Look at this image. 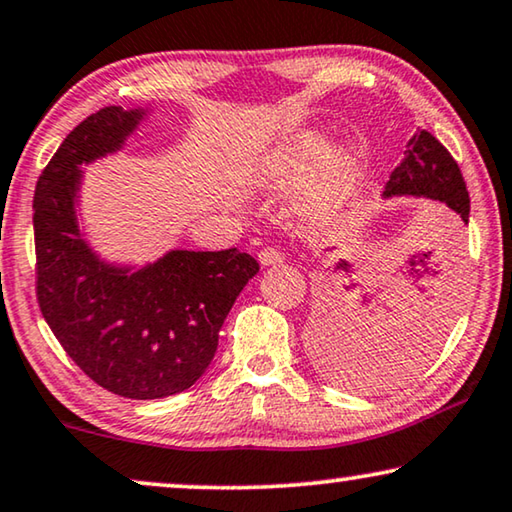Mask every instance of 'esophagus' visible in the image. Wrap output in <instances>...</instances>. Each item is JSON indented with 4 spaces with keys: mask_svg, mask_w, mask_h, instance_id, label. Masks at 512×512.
Returning a JSON list of instances; mask_svg holds the SVG:
<instances>
[{
    "mask_svg": "<svg viewBox=\"0 0 512 512\" xmlns=\"http://www.w3.org/2000/svg\"><path fill=\"white\" fill-rule=\"evenodd\" d=\"M259 264L262 266H273V264H280L285 259V255L280 253V250H276V248H264V250H259Z\"/></svg>",
    "mask_w": 512,
    "mask_h": 512,
    "instance_id": "esophagus-1",
    "label": "esophagus"
}]
</instances>
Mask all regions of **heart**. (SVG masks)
I'll use <instances>...</instances> for the list:
<instances>
[{"label": "heart", "mask_w": 512, "mask_h": 512, "mask_svg": "<svg viewBox=\"0 0 512 512\" xmlns=\"http://www.w3.org/2000/svg\"><path fill=\"white\" fill-rule=\"evenodd\" d=\"M325 148L327 141L315 132L294 136L259 157L250 169V181L262 190L287 192L304 183L320 162L318 174L306 185L294 211L308 222H325L345 204L355 178V157L341 148L325 155Z\"/></svg>", "instance_id": "heart-1"}]
</instances>
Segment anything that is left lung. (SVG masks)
I'll return each mask as SVG.
<instances>
[{
  "label": "left lung",
  "instance_id": "8db88e82",
  "mask_svg": "<svg viewBox=\"0 0 512 512\" xmlns=\"http://www.w3.org/2000/svg\"><path fill=\"white\" fill-rule=\"evenodd\" d=\"M403 162L392 171L385 185L383 197H427L448 204L464 222H469V190L457 162L452 160L448 148L420 129L408 141ZM399 276L424 292V280L434 278V255L429 250L410 255L403 262ZM336 273L343 283L336 285L331 297V311L325 322V334L320 343V359L327 373L341 385L350 387H376L380 380H387L392 373L403 369L415 352H424L429 338L434 336V325H415V313H408L406 320L387 329V334H373L369 320L378 318V292L383 287L378 280L357 278L350 264L341 259ZM383 318V315H380ZM380 322V320H378Z\"/></svg>",
  "mask_w": 512,
  "mask_h": 512
}]
</instances>
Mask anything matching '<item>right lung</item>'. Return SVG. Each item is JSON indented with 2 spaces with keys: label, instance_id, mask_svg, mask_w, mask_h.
<instances>
[{
  "label": "right lung",
  "instance_id": "obj_1",
  "mask_svg": "<svg viewBox=\"0 0 512 512\" xmlns=\"http://www.w3.org/2000/svg\"><path fill=\"white\" fill-rule=\"evenodd\" d=\"M143 115L106 106L71 129L37 181L34 246L39 308L67 355L104 390L146 401L204 376L222 322L259 264L236 248L171 250L132 269L90 248L76 218L81 164L120 150Z\"/></svg>",
  "mask_w": 512,
  "mask_h": 512
}]
</instances>
